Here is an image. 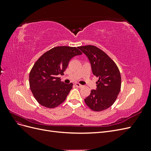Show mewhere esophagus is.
Returning a JSON list of instances; mask_svg holds the SVG:
<instances>
[{
  "label": "esophagus",
  "instance_id": "esophagus-1",
  "mask_svg": "<svg viewBox=\"0 0 151 151\" xmlns=\"http://www.w3.org/2000/svg\"><path fill=\"white\" fill-rule=\"evenodd\" d=\"M75 85L77 86V87H78V88H82V87H83V86H82L81 84H79V83H75Z\"/></svg>",
  "mask_w": 151,
  "mask_h": 151
}]
</instances>
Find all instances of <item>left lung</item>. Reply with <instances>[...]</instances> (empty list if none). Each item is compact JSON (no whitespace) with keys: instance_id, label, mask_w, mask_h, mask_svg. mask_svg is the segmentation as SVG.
<instances>
[{"instance_id":"8db88e82","label":"left lung","mask_w":151,"mask_h":151,"mask_svg":"<svg viewBox=\"0 0 151 151\" xmlns=\"http://www.w3.org/2000/svg\"><path fill=\"white\" fill-rule=\"evenodd\" d=\"M90 62L93 74L99 80L96 89L84 101L89 108L101 111L110 107L115 103L121 89V76L116 63L101 50L93 45L79 47Z\"/></svg>"}]
</instances>
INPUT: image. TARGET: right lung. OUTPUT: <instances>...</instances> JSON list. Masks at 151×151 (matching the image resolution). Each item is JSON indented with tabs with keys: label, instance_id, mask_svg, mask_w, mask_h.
<instances>
[{
	"label": "right lung",
	"instance_id": "1",
	"mask_svg": "<svg viewBox=\"0 0 151 151\" xmlns=\"http://www.w3.org/2000/svg\"><path fill=\"white\" fill-rule=\"evenodd\" d=\"M81 54L76 47H57L38 59L30 71L29 81L31 92L38 103L53 108L65 101L73 84L62 82L58 75L63 74L72 58Z\"/></svg>",
	"mask_w": 151,
	"mask_h": 151
}]
</instances>
